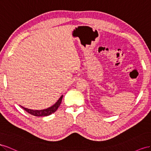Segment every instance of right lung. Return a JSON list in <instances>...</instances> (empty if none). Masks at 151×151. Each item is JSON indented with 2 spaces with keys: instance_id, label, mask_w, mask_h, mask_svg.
I'll return each mask as SVG.
<instances>
[{
  "instance_id": "1",
  "label": "right lung",
  "mask_w": 151,
  "mask_h": 151,
  "mask_svg": "<svg viewBox=\"0 0 151 151\" xmlns=\"http://www.w3.org/2000/svg\"><path fill=\"white\" fill-rule=\"evenodd\" d=\"M62 99H63V96L59 99V100L55 102V104H54L52 106H51L49 108H47L45 109H43V110H32V109H29L28 108H25V107H22L23 108L28 112V113L31 114L32 115L35 116H49L51 114L54 113V112L56 111V110L58 109V107H59L60 104H61V101H62Z\"/></svg>"
}]
</instances>
